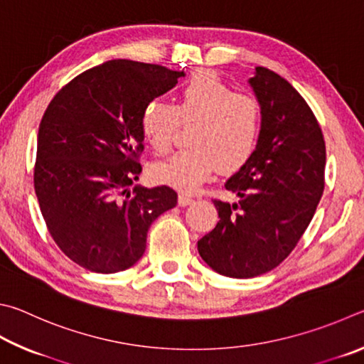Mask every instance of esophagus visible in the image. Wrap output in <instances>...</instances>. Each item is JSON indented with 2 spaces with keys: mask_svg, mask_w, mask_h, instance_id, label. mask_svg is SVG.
<instances>
[{
  "mask_svg": "<svg viewBox=\"0 0 364 364\" xmlns=\"http://www.w3.org/2000/svg\"><path fill=\"white\" fill-rule=\"evenodd\" d=\"M195 200L192 198V196L190 195H187V193H178V206H188V205H192Z\"/></svg>",
  "mask_w": 364,
  "mask_h": 364,
  "instance_id": "esophagus-1",
  "label": "esophagus"
}]
</instances>
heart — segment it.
Wrapping results in <instances>:
<instances>
[{"mask_svg": "<svg viewBox=\"0 0 364 364\" xmlns=\"http://www.w3.org/2000/svg\"><path fill=\"white\" fill-rule=\"evenodd\" d=\"M178 121L193 123L188 149L176 151L153 168V177L182 192H193L215 168L235 171L256 150L262 110L259 102L222 81L214 72L200 70L181 86L176 104L151 99L140 112L139 126L145 142L156 153L169 150Z\"/></svg>", "mask_w": 364, "mask_h": 364, "instance_id": "1", "label": "heart"}]
</instances>
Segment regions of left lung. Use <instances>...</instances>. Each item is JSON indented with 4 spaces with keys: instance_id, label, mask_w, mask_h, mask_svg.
I'll return each mask as SVG.
<instances>
[{
    "instance_id": "obj_1",
    "label": "left lung",
    "mask_w": 364,
    "mask_h": 364,
    "mask_svg": "<svg viewBox=\"0 0 364 364\" xmlns=\"http://www.w3.org/2000/svg\"><path fill=\"white\" fill-rule=\"evenodd\" d=\"M247 82L262 110L259 142L225 182L238 201L214 200L220 219L198 241L201 259L230 278L259 277L289 256L321 200L326 166L321 127L302 95L264 67Z\"/></svg>"
}]
</instances>
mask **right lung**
Segmentation results:
<instances>
[{"mask_svg":"<svg viewBox=\"0 0 364 364\" xmlns=\"http://www.w3.org/2000/svg\"><path fill=\"white\" fill-rule=\"evenodd\" d=\"M183 72L126 59L86 70L50 100L38 129L35 193L50 237L67 257L97 273L144 256L151 222L177 205L168 186L139 181L146 102Z\"/></svg>","mask_w":364,"mask_h":364,"instance_id":"1","label":"right lung"}]
</instances>
